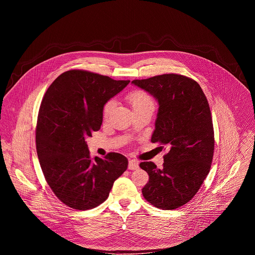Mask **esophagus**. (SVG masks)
Returning <instances> with one entry per match:
<instances>
[{
	"mask_svg": "<svg viewBox=\"0 0 255 255\" xmlns=\"http://www.w3.org/2000/svg\"><path fill=\"white\" fill-rule=\"evenodd\" d=\"M139 165H138V162L136 160H129V164H128V168L131 169V170H135V169H138Z\"/></svg>",
	"mask_w": 255,
	"mask_h": 255,
	"instance_id": "obj_1",
	"label": "esophagus"
}]
</instances>
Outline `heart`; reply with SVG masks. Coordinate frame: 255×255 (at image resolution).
<instances>
[{
	"label": "heart",
	"mask_w": 255,
	"mask_h": 255,
	"mask_svg": "<svg viewBox=\"0 0 255 255\" xmlns=\"http://www.w3.org/2000/svg\"><path fill=\"white\" fill-rule=\"evenodd\" d=\"M127 99L129 103L131 104L133 110H139V109H145V108H151L154 109V103L152 98L146 93L142 90H133L131 91ZM114 106V101L113 100H109L104 104L103 107V117L107 118L109 113L111 112L112 108Z\"/></svg>",
	"instance_id": "b5f03b06"
}]
</instances>
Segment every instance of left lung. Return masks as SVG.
<instances>
[{
    "mask_svg": "<svg viewBox=\"0 0 255 255\" xmlns=\"http://www.w3.org/2000/svg\"><path fill=\"white\" fill-rule=\"evenodd\" d=\"M132 84L157 100L151 142L168 148L162 168L152 161L140 163L149 175L142 195L156 208L176 209L193 199L211 168L215 140L208 100L196 81L181 75L166 74Z\"/></svg>",
    "mask_w": 255,
    "mask_h": 255,
    "instance_id": "8db88e82",
    "label": "left lung"
}]
</instances>
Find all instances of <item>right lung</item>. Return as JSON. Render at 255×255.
Returning a JSON list of instances; mask_svg holds the SVG:
<instances>
[{
	"label": "right lung",
	"instance_id": "obj_1",
	"mask_svg": "<svg viewBox=\"0 0 255 255\" xmlns=\"http://www.w3.org/2000/svg\"><path fill=\"white\" fill-rule=\"evenodd\" d=\"M129 83L72 69L61 74L43 97L36 150L50 189L72 209L89 210L105 202L127 169L128 160L120 153L92 158L86 138L101 128L104 104Z\"/></svg>",
	"mask_w": 255,
	"mask_h": 255
}]
</instances>
